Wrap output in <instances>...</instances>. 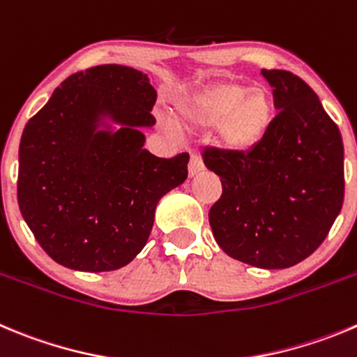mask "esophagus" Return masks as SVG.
<instances>
[{
    "label": "esophagus",
    "mask_w": 357,
    "mask_h": 357,
    "mask_svg": "<svg viewBox=\"0 0 357 357\" xmlns=\"http://www.w3.org/2000/svg\"><path fill=\"white\" fill-rule=\"evenodd\" d=\"M204 169V161L198 153H191V159H189V176H195Z\"/></svg>",
    "instance_id": "1"
}]
</instances>
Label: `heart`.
Returning a JSON list of instances; mask_svg holds the SVG:
<instances>
[{"mask_svg":"<svg viewBox=\"0 0 357 357\" xmlns=\"http://www.w3.org/2000/svg\"><path fill=\"white\" fill-rule=\"evenodd\" d=\"M181 119L196 129L215 126L219 146L234 153H250L269 136L274 102L266 88L225 81L181 104Z\"/></svg>","mask_w":357,"mask_h":357,"instance_id":"heart-1","label":"heart"}]
</instances>
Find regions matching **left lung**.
Returning <instances> with one entry per match:
<instances>
[{
  "mask_svg": "<svg viewBox=\"0 0 357 357\" xmlns=\"http://www.w3.org/2000/svg\"><path fill=\"white\" fill-rule=\"evenodd\" d=\"M274 116L250 153L205 149L223 192L208 211L219 248L260 269H287L328 237L343 205V142L315 91L289 70H267Z\"/></svg>",
  "mask_w": 357,
  "mask_h": 357,
  "instance_id": "1",
  "label": "left lung"
}]
</instances>
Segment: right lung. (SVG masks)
<instances>
[{
	"label": "right lung",
	"mask_w": 357,
	"mask_h": 357,
	"mask_svg": "<svg viewBox=\"0 0 357 357\" xmlns=\"http://www.w3.org/2000/svg\"><path fill=\"white\" fill-rule=\"evenodd\" d=\"M155 99L143 72L97 65L68 76L26 123L19 208L61 266L86 273L127 266L149 241L159 200L188 178L189 153L162 159L143 149ZM104 116L123 127L100 131Z\"/></svg>",
	"instance_id": "1"
}]
</instances>
